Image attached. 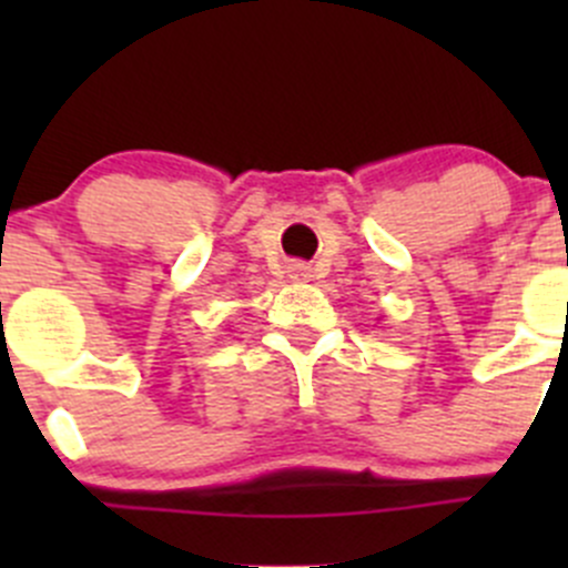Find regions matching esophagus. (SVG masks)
<instances>
[{"instance_id": "1", "label": "esophagus", "mask_w": 568, "mask_h": 568, "mask_svg": "<svg viewBox=\"0 0 568 568\" xmlns=\"http://www.w3.org/2000/svg\"><path fill=\"white\" fill-rule=\"evenodd\" d=\"M288 274L294 280H311V266L302 261H294V263H288Z\"/></svg>"}]
</instances>
